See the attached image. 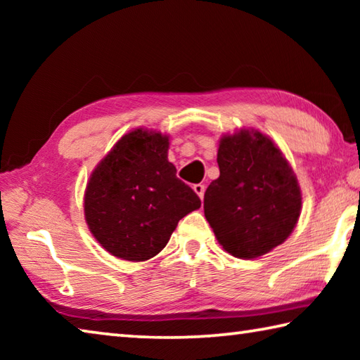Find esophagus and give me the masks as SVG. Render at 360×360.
Wrapping results in <instances>:
<instances>
[{
    "label": "esophagus",
    "mask_w": 360,
    "mask_h": 360,
    "mask_svg": "<svg viewBox=\"0 0 360 360\" xmlns=\"http://www.w3.org/2000/svg\"><path fill=\"white\" fill-rule=\"evenodd\" d=\"M193 191H195V193L198 195L200 198L203 200V195H205V186H203V184H195V186H193Z\"/></svg>",
    "instance_id": "34e87169"
}]
</instances>
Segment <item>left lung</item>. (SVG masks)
I'll return each mask as SVG.
<instances>
[{"mask_svg": "<svg viewBox=\"0 0 360 360\" xmlns=\"http://www.w3.org/2000/svg\"><path fill=\"white\" fill-rule=\"evenodd\" d=\"M219 178L205 192V217L225 251L255 259L288 240L302 210L294 172L270 138L241 130L221 138Z\"/></svg>", "mask_w": 360, "mask_h": 360, "instance_id": "left-lung-1", "label": "left lung"}]
</instances>
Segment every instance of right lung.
I'll return each instance as SVG.
<instances>
[{
  "label": "right lung",
  "instance_id": "right-lung-1",
  "mask_svg": "<svg viewBox=\"0 0 360 360\" xmlns=\"http://www.w3.org/2000/svg\"><path fill=\"white\" fill-rule=\"evenodd\" d=\"M168 136L143 129L115 143L90 176L85 221L96 241L115 257L143 262L167 246L176 225L202 206L176 178Z\"/></svg>",
  "mask_w": 360,
  "mask_h": 360
}]
</instances>
